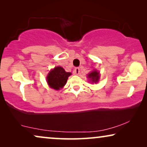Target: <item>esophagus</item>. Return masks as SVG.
I'll use <instances>...</instances> for the list:
<instances>
[{
	"label": "esophagus",
	"instance_id": "1",
	"mask_svg": "<svg viewBox=\"0 0 147 147\" xmlns=\"http://www.w3.org/2000/svg\"><path fill=\"white\" fill-rule=\"evenodd\" d=\"M80 68L79 67H76L75 69H74V74H76V75H78V74H80Z\"/></svg>",
	"mask_w": 147,
	"mask_h": 147
}]
</instances>
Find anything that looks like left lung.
Returning a JSON list of instances; mask_svg holds the SVG:
<instances>
[{
    "instance_id": "8db88e82",
    "label": "left lung",
    "mask_w": 147,
    "mask_h": 147,
    "mask_svg": "<svg viewBox=\"0 0 147 147\" xmlns=\"http://www.w3.org/2000/svg\"><path fill=\"white\" fill-rule=\"evenodd\" d=\"M88 78H90L91 81L92 82H97L98 81L100 78V75H99V72H98L97 71H93L91 73L88 74Z\"/></svg>"
}]
</instances>
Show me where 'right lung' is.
Segmentation results:
<instances>
[{
	"label": "right lung",
	"instance_id": "1",
	"mask_svg": "<svg viewBox=\"0 0 147 147\" xmlns=\"http://www.w3.org/2000/svg\"><path fill=\"white\" fill-rule=\"evenodd\" d=\"M70 75L71 73L66 72L63 67H55L48 74L47 82L50 87L57 90L65 86Z\"/></svg>",
	"mask_w": 147,
	"mask_h": 147
}]
</instances>
